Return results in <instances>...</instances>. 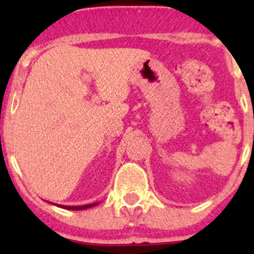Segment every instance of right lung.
<instances>
[{
	"mask_svg": "<svg viewBox=\"0 0 254 254\" xmlns=\"http://www.w3.org/2000/svg\"><path fill=\"white\" fill-rule=\"evenodd\" d=\"M94 205H97V203L88 204V205H81V206H66V205H58V206L63 207V209H67V210H84V209H88V207H92Z\"/></svg>",
	"mask_w": 254,
	"mask_h": 254,
	"instance_id": "right-lung-1",
	"label": "right lung"
}]
</instances>
